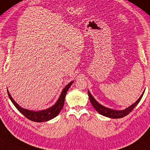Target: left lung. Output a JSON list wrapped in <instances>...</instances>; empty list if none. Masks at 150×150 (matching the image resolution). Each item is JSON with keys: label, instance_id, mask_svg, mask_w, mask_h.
Returning a JSON list of instances; mask_svg holds the SVG:
<instances>
[{"label": "left lung", "instance_id": "left-lung-1", "mask_svg": "<svg viewBox=\"0 0 150 150\" xmlns=\"http://www.w3.org/2000/svg\"><path fill=\"white\" fill-rule=\"evenodd\" d=\"M144 94V92H143V94H141V96L139 97V98L136 101L134 104L130 105V107H128V108H126L124 110H114V109L107 108V107H105L103 105H101L100 103H98L97 101L94 99L93 96H92V94H90V92L88 91V96H89L90 100L91 102V104L92 106L94 107V108L96 109L97 112H98L100 114L104 115V116L110 117V118H121L123 117L126 115H127L128 113L131 112V111L133 110L134 107H135L137 105L139 101L141 100V98Z\"/></svg>", "mask_w": 150, "mask_h": 150}]
</instances>
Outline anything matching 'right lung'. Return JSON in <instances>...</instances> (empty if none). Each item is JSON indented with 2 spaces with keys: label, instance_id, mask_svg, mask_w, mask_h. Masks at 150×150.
<instances>
[{
  "label": "right lung",
  "instance_id": "1",
  "mask_svg": "<svg viewBox=\"0 0 150 150\" xmlns=\"http://www.w3.org/2000/svg\"><path fill=\"white\" fill-rule=\"evenodd\" d=\"M73 83V81H71L68 84V85H67L66 87L63 89L62 93H61L60 97H59L58 100H57V102L55 103L53 106L45 109V110L34 111L22 108V107H21L20 105L13 99L11 94H9V91H8V90L7 93L8 95H9L10 100H11V102L13 103V104L15 105V107L18 109V110L20 111V112L22 113L26 118H28V120H30L31 121L33 122H47L48 120H50L53 119L55 117H56L57 115L59 114V113L60 112L61 110H62V107L64 106V99L65 96H66V94Z\"/></svg>",
  "mask_w": 150,
  "mask_h": 150
}]
</instances>
